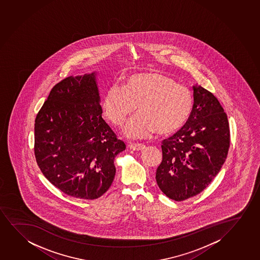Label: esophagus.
Here are the masks:
<instances>
[{
	"label": "esophagus",
	"instance_id": "obj_1",
	"mask_svg": "<svg viewBox=\"0 0 260 260\" xmlns=\"http://www.w3.org/2000/svg\"><path fill=\"white\" fill-rule=\"evenodd\" d=\"M128 147L134 150V151H142L143 149H145V145L143 144H134V143H131L128 144Z\"/></svg>",
	"mask_w": 260,
	"mask_h": 260
}]
</instances>
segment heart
<instances>
[{
    "label": "heart",
    "mask_w": 260,
    "mask_h": 260,
    "mask_svg": "<svg viewBox=\"0 0 260 260\" xmlns=\"http://www.w3.org/2000/svg\"><path fill=\"white\" fill-rule=\"evenodd\" d=\"M137 106L140 113L123 128L127 139H148L157 132L170 135L189 120L193 94L168 75L145 72L128 77L123 86L112 85L103 99L105 114L116 126L123 124Z\"/></svg>",
    "instance_id": "heart-1"
}]
</instances>
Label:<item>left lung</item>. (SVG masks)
Wrapping results in <instances>:
<instances>
[{"mask_svg": "<svg viewBox=\"0 0 260 260\" xmlns=\"http://www.w3.org/2000/svg\"><path fill=\"white\" fill-rule=\"evenodd\" d=\"M193 91L189 120L162 141V161L156 171L158 188L176 201L206 189L219 172L230 149V125L219 101L200 85H194Z\"/></svg>", "mask_w": 260, "mask_h": 260, "instance_id": "obj_1", "label": "left lung"}]
</instances>
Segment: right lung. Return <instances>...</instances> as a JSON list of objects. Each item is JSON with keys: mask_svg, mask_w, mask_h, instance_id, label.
I'll return each mask as SVG.
<instances>
[{"mask_svg": "<svg viewBox=\"0 0 260 260\" xmlns=\"http://www.w3.org/2000/svg\"><path fill=\"white\" fill-rule=\"evenodd\" d=\"M95 75L55 84L34 124V154L42 174L65 194L88 200L109 189L114 159L126 148L102 117Z\"/></svg>", "mask_w": 260, "mask_h": 260, "instance_id": "right-lung-1", "label": "right lung"}]
</instances>
